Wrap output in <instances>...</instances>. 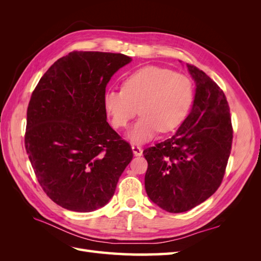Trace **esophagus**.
I'll use <instances>...</instances> for the list:
<instances>
[{"instance_id":"34e87169","label":"esophagus","mask_w":261,"mask_h":261,"mask_svg":"<svg viewBox=\"0 0 261 261\" xmlns=\"http://www.w3.org/2000/svg\"><path fill=\"white\" fill-rule=\"evenodd\" d=\"M132 149H133V152L135 155H141L143 154V149H141L140 146L138 145H132Z\"/></svg>"}]
</instances>
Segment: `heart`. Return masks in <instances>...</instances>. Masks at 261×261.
<instances>
[{
	"mask_svg": "<svg viewBox=\"0 0 261 261\" xmlns=\"http://www.w3.org/2000/svg\"><path fill=\"white\" fill-rule=\"evenodd\" d=\"M193 98V83L187 76L169 68L144 66L125 78L123 90L107 91L103 102L115 128L127 127L139 108L141 117L128 136L141 143L158 132L176 129L187 116Z\"/></svg>",
	"mask_w": 261,
	"mask_h": 261,
	"instance_id": "1",
	"label": "heart"
}]
</instances>
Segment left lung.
Here are the masks:
<instances>
[{
  "mask_svg": "<svg viewBox=\"0 0 261 261\" xmlns=\"http://www.w3.org/2000/svg\"><path fill=\"white\" fill-rule=\"evenodd\" d=\"M196 82L193 109L172 137L144 150L147 195L163 210L198 206L222 183L233 127L223 90L201 69L187 64Z\"/></svg>",
  "mask_w": 261,
  "mask_h": 261,
  "instance_id": "left-lung-1",
  "label": "left lung"
}]
</instances>
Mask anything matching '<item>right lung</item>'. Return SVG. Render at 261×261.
Masks as SVG:
<instances>
[{
	"label": "right lung",
	"mask_w": 261,
	"mask_h": 261,
	"mask_svg": "<svg viewBox=\"0 0 261 261\" xmlns=\"http://www.w3.org/2000/svg\"><path fill=\"white\" fill-rule=\"evenodd\" d=\"M132 58L73 51L39 81L27 109L25 147L39 184L59 206L90 212L109 202L133 159L109 125L106 87Z\"/></svg>",
	"instance_id": "obj_1"
}]
</instances>
